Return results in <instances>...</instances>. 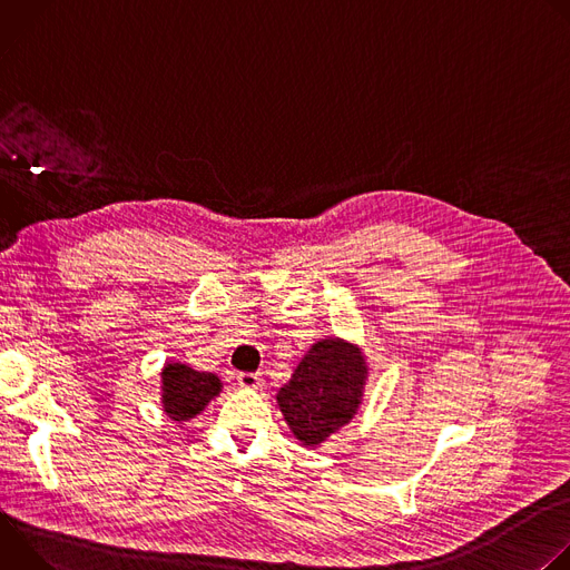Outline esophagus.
Here are the masks:
<instances>
[{"label": "esophagus", "instance_id": "obj_1", "mask_svg": "<svg viewBox=\"0 0 570 570\" xmlns=\"http://www.w3.org/2000/svg\"><path fill=\"white\" fill-rule=\"evenodd\" d=\"M238 385L246 387V390H259L262 387V374H255V372H240L236 376Z\"/></svg>", "mask_w": 570, "mask_h": 570}]
</instances>
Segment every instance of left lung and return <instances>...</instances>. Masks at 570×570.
<instances>
[{
    "label": "left lung",
    "mask_w": 570,
    "mask_h": 570,
    "mask_svg": "<svg viewBox=\"0 0 570 570\" xmlns=\"http://www.w3.org/2000/svg\"><path fill=\"white\" fill-rule=\"evenodd\" d=\"M367 363L358 345L322 338L279 387L277 405L302 446L315 449L354 420L363 403Z\"/></svg>",
    "instance_id": "8db88e82"
}]
</instances>
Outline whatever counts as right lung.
<instances>
[{"instance_id":"1","label":"right lung","mask_w":570,"mask_h":570,"mask_svg":"<svg viewBox=\"0 0 570 570\" xmlns=\"http://www.w3.org/2000/svg\"><path fill=\"white\" fill-rule=\"evenodd\" d=\"M220 390L216 374L198 372L187 363H167L161 370V411L171 422L185 424L200 415Z\"/></svg>"}]
</instances>
